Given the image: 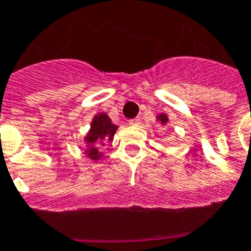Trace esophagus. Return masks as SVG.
Masks as SVG:
<instances>
[{
	"label": "esophagus",
	"mask_w": 251,
	"mask_h": 251,
	"mask_svg": "<svg viewBox=\"0 0 251 251\" xmlns=\"http://www.w3.org/2000/svg\"><path fill=\"white\" fill-rule=\"evenodd\" d=\"M129 124H130V126H138V124H141V119H139V118L130 119Z\"/></svg>",
	"instance_id": "1"
}]
</instances>
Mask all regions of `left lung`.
Segmentation results:
<instances>
[{
  "mask_svg": "<svg viewBox=\"0 0 251 251\" xmlns=\"http://www.w3.org/2000/svg\"><path fill=\"white\" fill-rule=\"evenodd\" d=\"M157 121H159V123H161L162 126H165L166 123H168L167 114H163V113H162V114L157 115Z\"/></svg>",
  "mask_w": 251,
  "mask_h": 251,
  "instance_id": "left-lung-1",
  "label": "left lung"
}]
</instances>
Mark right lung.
I'll return each instance as SVG.
<instances>
[{"label": "right lung", "mask_w": 251, "mask_h": 251, "mask_svg": "<svg viewBox=\"0 0 251 251\" xmlns=\"http://www.w3.org/2000/svg\"><path fill=\"white\" fill-rule=\"evenodd\" d=\"M118 127L112 123V119L105 113H98L94 115L90 129L88 132L84 141L86 143L85 154L93 161H98L103 157V153L99 152V146H104L106 142L112 141L114 133Z\"/></svg>", "instance_id": "right-lung-1"}]
</instances>
